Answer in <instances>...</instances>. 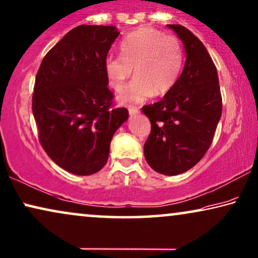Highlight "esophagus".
<instances>
[{"label": "esophagus", "mask_w": 258, "mask_h": 258, "mask_svg": "<svg viewBox=\"0 0 258 258\" xmlns=\"http://www.w3.org/2000/svg\"><path fill=\"white\" fill-rule=\"evenodd\" d=\"M128 110H129V115H130V116H135V115L140 114V109H138L137 107L129 106V107H128Z\"/></svg>", "instance_id": "1"}]
</instances>
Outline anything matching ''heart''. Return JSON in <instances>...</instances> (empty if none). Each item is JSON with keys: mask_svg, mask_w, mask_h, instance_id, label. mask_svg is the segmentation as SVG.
<instances>
[{"mask_svg": "<svg viewBox=\"0 0 258 258\" xmlns=\"http://www.w3.org/2000/svg\"><path fill=\"white\" fill-rule=\"evenodd\" d=\"M120 51L121 55L106 58L104 72L110 87L121 91L135 71L136 78L122 92L121 102H142L154 93L165 94L177 84L184 55L175 37L140 28L122 40Z\"/></svg>", "mask_w": 258, "mask_h": 258, "instance_id": "1", "label": "heart"}]
</instances>
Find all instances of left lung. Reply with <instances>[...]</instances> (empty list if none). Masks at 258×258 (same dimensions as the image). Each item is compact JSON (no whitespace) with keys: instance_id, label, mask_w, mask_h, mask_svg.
I'll return each mask as SVG.
<instances>
[{"instance_id":"obj_1","label":"left lung","mask_w":258,"mask_h":258,"mask_svg":"<svg viewBox=\"0 0 258 258\" xmlns=\"http://www.w3.org/2000/svg\"><path fill=\"white\" fill-rule=\"evenodd\" d=\"M167 28L184 44V70L160 101L142 110L151 123L145 159L156 172L175 175L192 169L211 147L222 99L216 67L204 44L185 27Z\"/></svg>"}]
</instances>
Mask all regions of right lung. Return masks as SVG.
Instances as JSON below:
<instances>
[{"mask_svg": "<svg viewBox=\"0 0 258 258\" xmlns=\"http://www.w3.org/2000/svg\"><path fill=\"white\" fill-rule=\"evenodd\" d=\"M120 35L111 25H79L47 52L36 77L32 113L39 141L53 162L89 175L106 165L114 134L128 120L111 108L104 60Z\"/></svg>", "mask_w": 258, "mask_h": 258, "instance_id": "1", "label": "right lung"}]
</instances>
